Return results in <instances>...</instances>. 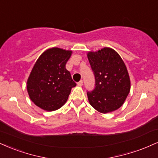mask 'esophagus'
<instances>
[{
  "label": "esophagus",
  "instance_id": "obj_1",
  "mask_svg": "<svg viewBox=\"0 0 158 158\" xmlns=\"http://www.w3.org/2000/svg\"><path fill=\"white\" fill-rule=\"evenodd\" d=\"M77 85H79V86H82V85H83V81L82 80H80L79 81V82L77 83Z\"/></svg>",
  "mask_w": 158,
  "mask_h": 158
}]
</instances>
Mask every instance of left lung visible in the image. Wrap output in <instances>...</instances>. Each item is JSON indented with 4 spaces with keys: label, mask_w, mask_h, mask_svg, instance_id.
Listing matches in <instances>:
<instances>
[{
    "label": "left lung",
    "mask_w": 158,
    "mask_h": 158,
    "mask_svg": "<svg viewBox=\"0 0 158 158\" xmlns=\"http://www.w3.org/2000/svg\"><path fill=\"white\" fill-rule=\"evenodd\" d=\"M96 79V87L87 92L90 104L101 113L120 108L130 91L131 82L124 62L114 49L104 47L87 54Z\"/></svg>",
    "instance_id": "obj_1"
}]
</instances>
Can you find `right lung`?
I'll list each match as a JSON object with an SVG mask.
<instances>
[{"label": "right lung", "instance_id": "right-lung-1", "mask_svg": "<svg viewBox=\"0 0 158 158\" xmlns=\"http://www.w3.org/2000/svg\"><path fill=\"white\" fill-rule=\"evenodd\" d=\"M71 54L72 51L54 47L36 61L28 78L27 91L37 107L54 111L66 103L71 88L77 85L65 68Z\"/></svg>", "mask_w": 158, "mask_h": 158}]
</instances>
